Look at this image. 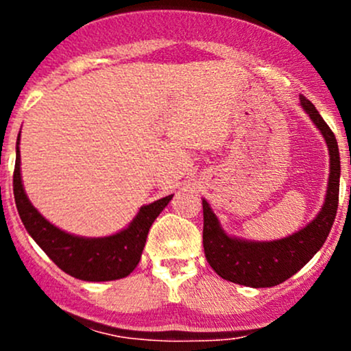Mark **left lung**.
Masks as SVG:
<instances>
[{"label":"left lung","mask_w":351,"mask_h":351,"mask_svg":"<svg viewBox=\"0 0 351 351\" xmlns=\"http://www.w3.org/2000/svg\"><path fill=\"white\" fill-rule=\"evenodd\" d=\"M300 104L324 135L330 153V176L325 203L315 219L295 234L269 243L236 239L228 236L203 199V247L206 261L217 276L247 287H274L299 272L315 256L327 239L337 216L340 191V153L333 132L310 100L300 95Z\"/></svg>","instance_id":"8db88e82"}]
</instances>
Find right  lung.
<instances>
[{
    "mask_svg": "<svg viewBox=\"0 0 351 351\" xmlns=\"http://www.w3.org/2000/svg\"><path fill=\"white\" fill-rule=\"evenodd\" d=\"M19 138L16 143L13 191L16 208L24 228L49 259L64 272L80 280L106 282L127 277L138 265L148 231L156 216L170 203L173 195L140 208L130 226L108 237H79L60 231L27 199L19 170Z\"/></svg>",
    "mask_w": 351,
    "mask_h": 351,
    "instance_id": "obj_1",
    "label": "right lung"
}]
</instances>
